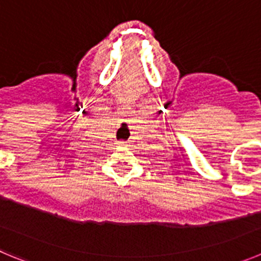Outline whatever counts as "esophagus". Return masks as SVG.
Returning <instances> with one entry per match:
<instances>
[{"instance_id":"obj_1","label":"esophagus","mask_w":261,"mask_h":261,"mask_svg":"<svg viewBox=\"0 0 261 261\" xmlns=\"http://www.w3.org/2000/svg\"><path fill=\"white\" fill-rule=\"evenodd\" d=\"M119 144H121V145H123V142H119Z\"/></svg>"}]
</instances>
